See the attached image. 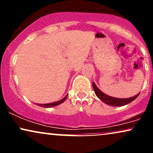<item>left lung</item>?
<instances>
[{"instance_id": "8db88e82", "label": "left lung", "mask_w": 153, "mask_h": 153, "mask_svg": "<svg viewBox=\"0 0 153 153\" xmlns=\"http://www.w3.org/2000/svg\"><path fill=\"white\" fill-rule=\"evenodd\" d=\"M93 87H94L95 94L97 96V97L104 103H106V104L112 106H124V105H127L128 103H131V101H134V99H136L137 96L140 95V93H139L137 95L133 96V97L129 98V99H118V98L111 97V96H107V95L103 94L102 91L98 88L94 82H93Z\"/></svg>"}]
</instances>
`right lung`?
Masks as SVG:
<instances>
[{
    "label": "right lung",
    "mask_w": 153,
    "mask_h": 153,
    "mask_svg": "<svg viewBox=\"0 0 153 153\" xmlns=\"http://www.w3.org/2000/svg\"><path fill=\"white\" fill-rule=\"evenodd\" d=\"M68 95H67L65 97L63 98L62 99L59 100V101H56V102L50 103H45V104H38V106H42V107H45V108H50V107L55 106H57V105H59V104H60V103L64 102V101L66 100L67 98H68Z\"/></svg>",
    "instance_id": "obj_1"
}]
</instances>
